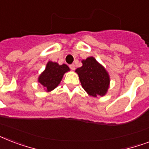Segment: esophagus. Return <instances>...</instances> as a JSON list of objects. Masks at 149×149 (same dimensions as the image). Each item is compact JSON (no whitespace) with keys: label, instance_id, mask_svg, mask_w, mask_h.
<instances>
[{"label":"esophagus","instance_id":"esophagus-1","mask_svg":"<svg viewBox=\"0 0 149 149\" xmlns=\"http://www.w3.org/2000/svg\"><path fill=\"white\" fill-rule=\"evenodd\" d=\"M70 68L72 70H75V69H76V65H75V64H71V65H70Z\"/></svg>","mask_w":149,"mask_h":149}]
</instances>
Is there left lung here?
<instances>
[{
    "label": "left lung",
    "instance_id": "8db88e82",
    "mask_svg": "<svg viewBox=\"0 0 149 149\" xmlns=\"http://www.w3.org/2000/svg\"><path fill=\"white\" fill-rule=\"evenodd\" d=\"M83 65L75 72L79 76L82 87L90 96H105L110 87L108 72L93 56L81 61Z\"/></svg>",
    "mask_w": 149,
    "mask_h": 149
}]
</instances>
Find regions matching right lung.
<instances>
[{
    "label": "right lung",
    "mask_w": 149,
    "mask_h": 149,
    "mask_svg": "<svg viewBox=\"0 0 149 149\" xmlns=\"http://www.w3.org/2000/svg\"><path fill=\"white\" fill-rule=\"evenodd\" d=\"M70 70L65 64L59 65L56 62L49 61L44 71L39 75L38 82L45 87L46 92H50L58 86L64 74Z\"/></svg>",
    "instance_id": "obj_1"
}]
</instances>
